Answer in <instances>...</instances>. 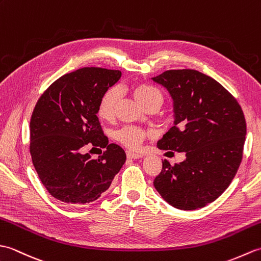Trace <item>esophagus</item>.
Listing matches in <instances>:
<instances>
[{
	"label": "esophagus",
	"mask_w": 261,
	"mask_h": 261,
	"mask_svg": "<svg viewBox=\"0 0 261 261\" xmlns=\"http://www.w3.org/2000/svg\"><path fill=\"white\" fill-rule=\"evenodd\" d=\"M126 157L129 159H139V158L143 157V154L134 152V151H126Z\"/></svg>",
	"instance_id": "1"
}]
</instances>
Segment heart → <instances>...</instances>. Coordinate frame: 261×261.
Returning <instances> with one entry per match:
<instances>
[{
  "instance_id": "1",
  "label": "heart",
  "mask_w": 261,
  "mask_h": 261,
  "mask_svg": "<svg viewBox=\"0 0 261 261\" xmlns=\"http://www.w3.org/2000/svg\"><path fill=\"white\" fill-rule=\"evenodd\" d=\"M134 96L137 102L146 108L152 102L162 103V94L148 84H138L134 87ZM121 97L120 88L113 86L104 92L97 105V114L101 119L110 120L113 118L116 104ZM146 138V132L137 126H125L116 134V139L130 149H138Z\"/></svg>"
}]
</instances>
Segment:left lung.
Listing matches in <instances>:
<instances>
[{"label": "left lung", "instance_id": "1", "mask_svg": "<svg viewBox=\"0 0 261 261\" xmlns=\"http://www.w3.org/2000/svg\"><path fill=\"white\" fill-rule=\"evenodd\" d=\"M174 101V126L159 149L185 152L184 162L163 169L153 186L179 210H196L215 201L241 164L247 125L237 99L212 77L195 69H171L152 77Z\"/></svg>", "mask_w": 261, "mask_h": 261}]
</instances>
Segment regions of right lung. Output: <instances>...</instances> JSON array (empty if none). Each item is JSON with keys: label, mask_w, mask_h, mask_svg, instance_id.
<instances>
[{"label": "right lung", "mask_w": 261, "mask_h": 261, "mask_svg": "<svg viewBox=\"0 0 261 261\" xmlns=\"http://www.w3.org/2000/svg\"><path fill=\"white\" fill-rule=\"evenodd\" d=\"M120 77V70L80 68L55 81L38 99L30 120L32 164L59 201H96L125 163L124 150L109 143L97 118L99 98ZM86 145L107 149L93 160L84 153Z\"/></svg>", "instance_id": "1"}]
</instances>
